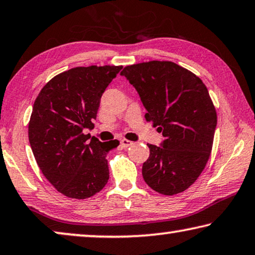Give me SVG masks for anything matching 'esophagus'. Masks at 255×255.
Wrapping results in <instances>:
<instances>
[{
  "instance_id": "obj_1",
  "label": "esophagus",
  "mask_w": 255,
  "mask_h": 255,
  "mask_svg": "<svg viewBox=\"0 0 255 255\" xmlns=\"http://www.w3.org/2000/svg\"><path fill=\"white\" fill-rule=\"evenodd\" d=\"M132 143H133V142H132V141H130V140H127V139H122V140H121V146H122L123 148L130 147Z\"/></svg>"
}]
</instances>
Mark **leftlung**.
Instances as JSON below:
<instances>
[{
	"label": "left lung",
	"instance_id": "8db88e82",
	"mask_svg": "<svg viewBox=\"0 0 255 255\" xmlns=\"http://www.w3.org/2000/svg\"><path fill=\"white\" fill-rule=\"evenodd\" d=\"M121 75L139 93L147 122L164 136L160 146L148 143L143 180L162 195L182 193L201 175L212 150L217 112L207 88L172 61L127 66Z\"/></svg>",
	"mask_w": 255,
	"mask_h": 255
}]
</instances>
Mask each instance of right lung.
<instances>
[{
    "mask_svg": "<svg viewBox=\"0 0 255 255\" xmlns=\"http://www.w3.org/2000/svg\"><path fill=\"white\" fill-rule=\"evenodd\" d=\"M122 66L75 67L54 76L35 100L28 124L34 157L44 177L62 195L84 199L109 179L108 151L119 140L89 141L100 99Z\"/></svg>",
    "mask_w": 255,
    "mask_h": 255,
    "instance_id": "right-lung-1",
    "label": "right lung"
}]
</instances>
